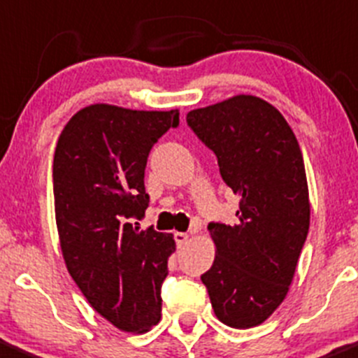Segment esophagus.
<instances>
[{
    "instance_id": "34e87169",
    "label": "esophagus",
    "mask_w": 358,
    "mask_h": 358,
    "mask_svg": "<svg viewBox=\"0 0 358 358\" xmlns=\"http://www.w3.org/2000/svg\"><path fill=\"white\" fill-rule=\"evenodd\" d=\"M174 238H176V243H178V246H184L187 243V239H189V234H187V233H176Z\"/></svg>"
}]
</instances>
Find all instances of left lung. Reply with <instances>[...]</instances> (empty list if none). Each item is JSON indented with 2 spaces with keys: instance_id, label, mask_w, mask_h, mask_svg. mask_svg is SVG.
Masks as SVG:
<instances>
[{
  "instance_id": "8db88e82",
  "label": "left lung",
  "mask_w": 358,
  "mask_h": 358,
  "mask_svg": "<svg viewBox=\"0 0 358 358\" xmlns=\"http://www.w3.org/2000/svg\"><path fill=\"white\" fill-rule=\"evenodd\" d=\"M217 155L224 182L239 196L238 224H210L212 267L201 275L217 319L260 326L285 301L310 226L303 157L275 106L236 94L186 117Z\"/></svg>"
}]
</instances>
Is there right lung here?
Listing matches in <instances>:
<instances>
[{
	"mask_svg": "<svg viewBox=\"0 0 358 358\" xmlns=\"http://www.w3.org/2000/svg\"><path fill=\"white\" fill-rule=\"evenodd\" d=\"M178 124V108L94 103L65 124L55 148V219L65 265L91 307L125 333H148L160 322L174 236L129 219H141L148 206L150 150Z\"/></svg>",
	"mask_w": 358,
	"mask_h": 358,
	"instance_id": "add662e5",
	"label": "right lung"
}]
</instances>
